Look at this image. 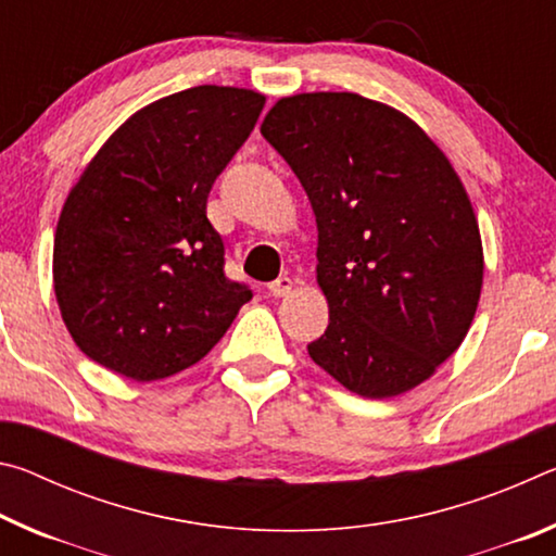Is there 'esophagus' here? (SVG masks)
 <instances>
[{
  "label": "esophagus",
  "instance_id": "obj_1",
  "mask_svg": "<svg viewBox=\"0 0 556 556\" xmlns=\"http://www.w3.org/2000/svg\"><path fill=\"white\" fill-rule=\"evenodd\" d=\"M267 289H269V294L275 296V299L289 296L291 291H294V279H289V277H279L277 281H271V285H269Z\"/></svg>",
  "mask_w": 556,
  "mask_h": 556
}]
</instances>
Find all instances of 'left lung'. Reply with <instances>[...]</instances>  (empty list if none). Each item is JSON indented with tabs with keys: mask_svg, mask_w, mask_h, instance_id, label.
I'll use <instances>...</instances> for the list:
<instances>
[{
	"mask_svg": "<svg viewBox=\"0 0 556 556\" xmlns=\"http://www.w3.org/2000/svg\"><path fill=\"white\" fill-rule=\"evenodd\" d=\"M260 131L316 215L328 328L308 355L361 397L414 390L481 299V230L456 168L412 117L357 92L279 98Z\"/></svg>",
	"mask_w": 556,
	"mask_h": 556,
	"instance_id": "left-lung-1",
	"label": "left lung"
}]
</instances>
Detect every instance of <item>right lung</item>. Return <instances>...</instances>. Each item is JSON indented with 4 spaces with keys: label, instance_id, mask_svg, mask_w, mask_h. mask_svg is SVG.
I'll return each mask as SVG.
<instances>
[{
    "label": "right lung",
    "instance_id": "obj_1",
    "mask_svg": "<svg viewBox=\"0 0 556 556\" xmlns=\"http://www.w3.org/2000/svg\"><path fill=\"white\" fill-rule=\"evenodd\" d=\"M262 108L248 88L174 92L122 122L83 168L55 225L53 291L90 361L137 382L172 378L252 299L223 275L205 203Z\"/></svg>",
    "mask_w": 556,
    "mask_h": 556
}]
</instances>
